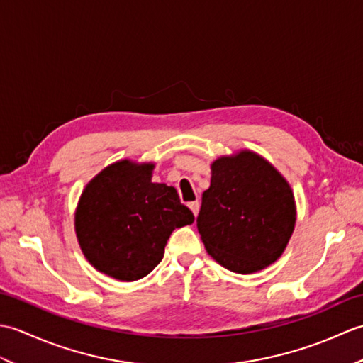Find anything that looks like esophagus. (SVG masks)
I'll return each mask as SVG.
<instances>
[{"label": "esophagus", "mask_w": 363, "mask_h": 363, "mask_svg": "<svg viewBox=\"0 0 363 363\" xmlns=\"http://www.w3.org/2000/svg\"><path fill=\"white\" fill-rule=\"evenodd\" d=\"M189 207H190V211L194 212V215L196 217L198 212H199V203H198V201H194V203H190V204H189Z\"/></svg>", "instance_id": "esophagus-1"}]
</instances>
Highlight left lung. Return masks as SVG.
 I'll return each instance as SVG.
<instances>
[{
  "label": "left lung",
  "instance_id": "8db88e82",
  "mask_svg": "<svg viewBox=\"0 0 363 363\" xmlns=\"http://www.w3.org/2000/svg\"><path fill=\"white\" fill-rule=\"evenodd\" d=\"M211 169V187L196 218L206 250L230 272H260L281 257L295 229L289 182L248 150L218 157Z\"/></svg>",
  "mask_w": 363,
  "mask_h": 363
}]
</instances>
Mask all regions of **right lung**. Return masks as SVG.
Returning <instances> with one entry per match:
<instances>
[{
  "instance_id": "add662e5",
  "label": "right lung",
  "mask_w": 363,
  "mask_h": 363,
  "mask_svg": "<svg viewBox=\"0 0 363 363\" xmlns=\"http://www.w3.org/2000/svg\"><path fill=\"white\" fill-rule=\"evenodd\" d=\"M152 169L151 162H115L87 184L76 207L84 256L113 279L130 282L151 273L173 230L195 220L174 187L151 181Z\"/></svg>"
}]
</instances>
